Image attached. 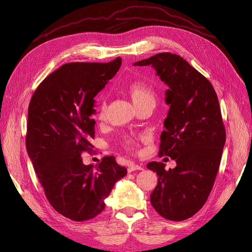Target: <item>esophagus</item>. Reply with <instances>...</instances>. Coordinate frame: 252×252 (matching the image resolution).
Returning <instances> with one entry per match:
<instances>
[{
    "label": "esophagus",
    "mask_w": 252,
    "mask_h": 252,
    "mask_svg": "<svg viewBox=\"0 0 252 252\" xmlns=\"http://www.w3.org/2000/svg\"><path fill=\"white\" fill-rule=\"evenodd\" d=\"M128 172H132V171H134V170H142V167L140 166V165H138V164H135V163H130L129 165H128Z\"/></svg>",
    "instance_id": "obj_1"
}]
</instances>
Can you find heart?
<instances>
[{"mask_svg":"<svg viewBox=\"0 0 252 252\" xmlns=\"http://www.w3.org/2000/svg\"><path fill=\"white\" fill-rule=\"evenodd\" d=\"M125 91L136 107L143 105L145 103L154 104V101H156V94H154V91L149 86H147L142 82L134 81L126 84ZM105 115H106V103L103 102L100 104L98 108V116L100 119H104ZM123 143L125 147L130 150L136 147V141H135L134 138L129 136L124 137Z\"/></svg>","mask_w":252,"mask_h":252,"instance_id":"obj_1","label":"heart"}]
</instances>
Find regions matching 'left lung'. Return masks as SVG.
Returning <instances> with one entry per match:
<instances>
[{
    "label": "left lung",
    "mask_w": 252,
    "mask_h": 252,
    "mask_svg": "<svg viewBox=\"0 0 252 252\" xmlns=\"http://www.w3.org/2000/svg\"><path fill=\"white\" fill-rule=\"evenodd\" d=\"M133 65H150L168 87L165 103L169 110L158 154L175 159L177 166L165 170L162 162L147 164L158 177L150 202L163 218L183 221L204 206L219 169L226 132L217 94L206 77L180 55L158 53Z\"/></svg>",
    "instance_id": "left-lung-1"
}]
</instances>
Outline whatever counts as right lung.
<instances>
[{
	"label": "right lung",
	"instance_id": "right-lung-1",
	"mask_svg": "<svg viewBox=\"0 0 252 252\" xmlns=\"http://www.w3.org/2000/svg\"><path fill=\"white\" fill-rule=\"evenodd\" d=\"M121 63V57L108 63H65L39 85L29 104V158L50 205L73 221L99 215L115 184L127 175L114 157L95 166L84 164L81 158L93 147L94 96Z\"/></svg>",
	"mask_w": 252,
	"mask_h": 252
}]
</instances>
